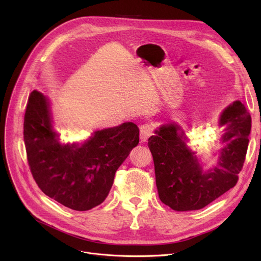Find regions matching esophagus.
Here are the masks:
<instances>
[{"label": "esophagus", "instance_id": "obj_1", "mask_svg": "<svg viewBox=\"0 0 261 261\" xmlns=\"http://www.w3.org/2000/svg\"><path fill=\"white\" fill-rule=\"evenodd\" d=\"M140 134H141V141L146 142L150 136L153 134V127L150 123H144L140 128Z\"/></svg>", "mask_w": 261, "mask_h": 261}]
</instances>
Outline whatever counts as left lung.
Wrapping results in <instances>:
<instances>
[{"instance_id": "8db88e82", "label": "left lung", "mask_w": 261, "mask_h": 261, "mask_svg": "<svg viewBox=\"0 0 261 261\" xmlns=\"http://www.w3.org/2000/svg\"><path fill=\"white\" fill-rule=\"evenodd\" d=\"M251 116L240 100L221 112L223 128L215 165L204 169L200 155L188 146L189 138L179 123H163L150 136L155 183L161 201L176 212L198 211L234 187L238 181L251 132Z\"/></svg>"}]
</instances>
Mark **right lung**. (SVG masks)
<instances>
[{"label": "right lung", "instance_id": "obj_1", "mask_svg": "<svg viewBox=\"0 0 261 261\" xmlns=\"http://www.w3.org/2000/svg\"><path fill=\"white\" fill-rule=\"evenodd\" d=\"M27 160L39 188L64 206L79 212L101 204L116 170L140 142L131 121L94 131L87 140L62 143L55 129L47 96L33 91L24 116Z\"/></svg>", "mask_w": 261, "mask_h": 261}]
</instances>
